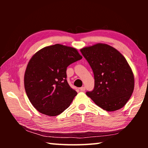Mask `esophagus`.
I'll use <instances>...</instances> for the list:
<instances>
[{
    "label": "esophagus",
    "instance_id": "34e87169",
    "mask_svg": "<svg viewBox=\"0 0 148 148\" xmlns=\"http://www.w3.org/2000/svg\"><path fill=\"white\" fill-rule=\"evenodd\" d=\"M79 89H80V91H85V90H86V87H80L79 88Z\"/></svg>",
    "mask_w": 148,
    "mask_h": 148
}]
</instances>
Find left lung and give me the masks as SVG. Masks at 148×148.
<instances>
[{
	"label": "left lung",
	"mask_w": 148,
	"mask_h": 148,
	"mask_svg": "<svg viewBox=\"0 0 148 148\" xmlns=\"http://www.w3.org/2000/svg\"><path fill=\"white\" fill-rule=\"evenodd\" d=\"M80 51L94 74V89L86 95L108 112L123 107L134 87L133 72L124 56L114 47L102 43L83 47Z\"/></svg>",
	"instance_id": "1"
}]
</instances>
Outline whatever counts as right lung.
<instances>
[{
    "instance_id": "right-lung-1",
    "label": "right lung",
    "mask_w": 148,
    "mask_h": 148,
    "mask_svg": "<svg viewBox=\"0 0 148 148\" xmlns=\"http://www.w3.org/2000/svg\"><path fill=\"white\" fill-rule=\"evenodd\" d=\"M82 59L77 50L57 44L34 54L24 75V86L32 106L40 113L56 116L68 108L77 92L68 84L66 68Z\"/></svg>"
}]
</instances>
